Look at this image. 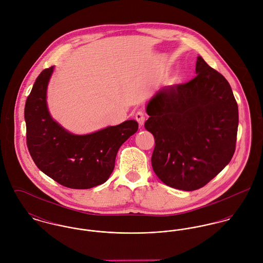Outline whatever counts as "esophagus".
<instances>
[{
    "label": "esophagus",
    "mask_w": 263,
    "mask_h": 263,
    "mask_svg": "<svg viewBox=\"0 0 263 263\" xmlns=\"http://www.w3.org/2000/svg\"><path fill=\"white\" fill-rule=\"evenodd\" d=\"M135 117H136L137 121L139 122V124H140L141 126H142V125H144L145 118H146V115H145V112H144V111H142V110L137 111V112H136V115H135Z\"/></svg>",
    "instance_id": "esophagus-1"
}]
</instances>
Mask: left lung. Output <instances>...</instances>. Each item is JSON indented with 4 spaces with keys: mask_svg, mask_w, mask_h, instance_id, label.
<instances>
[{
    "mask_svg": "<svg viewBox=\"0 0 263 263\" xmlns=\"http://www.w3.org/2000/svg\"><path fill=\"white\" fill-rule=\"evenodd\" d=\"M197 75L167 86L152 99L145 128L155 139L152 167L166 185L203 187L231 161L237 141L238 104L225 77L197 57Z\"/></svg>",
    "mask_w": 263,
    "mask_h": 263,
    "instance_id": "obj_1",
    "label": "left lung"
}]
</instances>
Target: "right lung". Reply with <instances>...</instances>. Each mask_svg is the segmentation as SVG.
<instances>
[{"instance_id": "1", "label": "right lung", "mask_w": 263, "mask_h": 263, "mask_svg": "<svg viewBox=\"0 0 263 263\" xmlns=\"http://www.w3.org/2000/svg\"><path fill=\"white\" fill-rule=\"evenodd\" d=\"M53 67L36 79L25 104L27 148L38 168L63 186L88 189L104 183L114 169L120 146L139 124L126 120L89 135H73L58 124L46 106Z\"/></svg>"}]
</instances>
